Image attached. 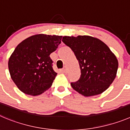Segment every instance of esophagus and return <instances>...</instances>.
I'll use <instances>...</instances> for the list:
<instances>
[{"label": "esophagus", "instance_id": "1", "mask_svg": "<svg viewBox=\"0 0 130 130\" xmlns=\"http://www.w3.org/2000/svg\"><path fill=\"white\" fill-rule=\"evenodd\" d=\"M63 72H64V73H67V68L66 67H64L63 69Z\"/></svg>", "mask_w": 130, "mask_h": 130}]
</instances>
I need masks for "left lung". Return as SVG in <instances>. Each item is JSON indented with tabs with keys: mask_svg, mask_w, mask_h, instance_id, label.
<instances>
[{
	"mask_svg": "<svg viewBox=\"0 0 130 130\" xmlns=\"http://www.w3.org/2000/svg\"><path fill=\"white\" fill-rule=\"evenodd\" d=\"M62 42L74 53L79 65L81 76L71 83L74 90L90 97L105 92L117 75L118 60L108 47L90 36L63 37Z\"/></svg>",
	"mask_w": 130,
	"mask_h": 130,
	"instance_id": "obj_1",
	"label": "left lung"
}]
</instances>
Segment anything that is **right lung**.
Returning a JSON list of instances; mask_svg holds the SVG:
<instances>
[{
  "instance_id": "1",
  "label": "right lung",
  "mask_w": 130,
  "mask_h": 130,
  "mask_svg": "<svg viewBox=\"0 0 130 130\" xmlns=\"http://www.w3.org/2000/svg\"><path fill=\"white\" fill-rule=\"evenodd\" d=\"M62 36L38 34L19 43L11 55L8 68L11 77L20 91L40 95L51 87L57 73L50 54L56 50Z\"/></svg>"
}]
</instances>
